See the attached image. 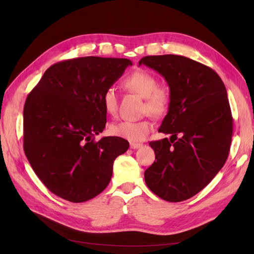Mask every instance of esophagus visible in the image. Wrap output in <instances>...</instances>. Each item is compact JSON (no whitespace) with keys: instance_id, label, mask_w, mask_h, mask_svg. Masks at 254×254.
I'll use <instances>...</instances> for the list:
<instances>
[{"instance_id":"obj_1","label":"esophagus","mask_w":254,"mask_h":254,"mask_svg":"<svg viewBox=\"0 0 254 254\" xmlns=\"http://www.w3.org/2000/svg\"><path fill=\"white\" fill-rule=\"evenodd\" d=\"M142 146V144H140V143H130V148L131 149H137V148H140Z\"/></svg>"}]
</instances>
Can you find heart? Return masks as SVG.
I'll use <instances>...</instances> for the list:
<instances>
[{
    "instance_id": "heart-1",
    "label": "heart",
    "mask_w": 254,
    "mask_h": 254,
    "mask_svg": "<svg viewBox=\"0 0 254 254\" xmlns=\"http://www.w3.org/2000/svg\"><path fill=\"white\" fill-rule=\"evenodd\" d=\"M125 88L144 98L143 112L161 118L165 115L170 107V94L164 89L158 88L157 78L147 71L139 70L128 75L123 81ZM105 111L114 115L118 111L119 98L114 88H107L102 96ZM152 123L148 120L122 121L110 127L113 135L123 137L130 142L143 141L152 130Z\"/></svg>"
}]
</instances>
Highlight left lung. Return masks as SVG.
I'll return each instance as SVG.
<instances>
[{
  "mask_svg": "<svg viewBox=\"0 0 254 254\" xmlns=\"http://www.w3.org/2000/svg\"><path fill=\"white\" fill-rule=\"evenodd\" d=\"M139 64L162 75L171 92L159 131L172 136L149 143L157 161L145 171V182L163 200H187L228 159L233 119L226 87L211 67L184 56H146Z\"/></svg>",
  "mask_w": 254,
  "mask_h": 254,
  "instance_id": "1",
  "label": "left lung"
}]
</instances>
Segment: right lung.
Listing matches in <instances>:
<instances>
[{
	"label": "right lung",
	"mask_w": 254,
	"mask_h": 254,
	"mask_svg": "<svg viewBox=\"0 0 254 254\" xmlns=\"http://www.w3.org/2000/svg\"><path fill=\"white\" fill-rule=\"evenodd\" d=\"M132 63L126 58L78 57L44 72L23 110V148L53 194L71 202L94 198L108 186L113 162L128 147L119 136L94 135L107 123L102 96Z\"/></svg>",
	"instance_id": "right-lung-1"
}]
</instances>
